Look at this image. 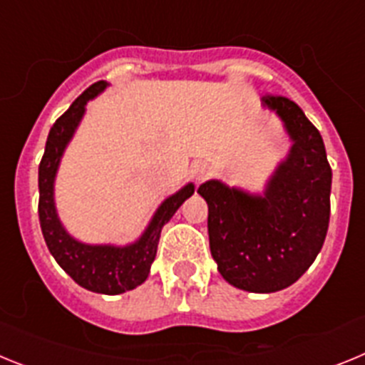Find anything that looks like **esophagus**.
Here are the masks:
<instances>
[{
  "label": "esophagus",
  "instance_id": "34e87169",
  "mask_svg": "<svg viewBox=\"0 0 365 365\" xmlns=\"http://www.w3.org/2000/svg\"><path fill=\"white\" fill-rule=\"evenodd\" d=\"M208 175H210V166H208L206 163H197L192 166V177L197 185L199 182H202Z\"/></svg>",
  "mask_w": 365,
  "mask_h": 365
}]
</instances>
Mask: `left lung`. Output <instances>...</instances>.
<instances>
[{
    "label": "left lung",
    "mask_w": 365,
    "mask_h": 365,
    "mask_svg": "<svg viewBox=\"0 0 365 365\" xmlns=\"http://www.w3.org/2000/svg\"><path fill=\"white\" fill-rule=\"evenodd\" d=\"M292 148L261 195L206 180L197 193L208 202V237L217 270L248 292H276L298 282L324 247L331 215V180L320 131L296 102L263 96Z\"/></svg>",
    "instance_id": "left-lung-1"
}]
</instances>
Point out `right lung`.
<instances>
[{
  "instance_id": "right-lung-1",
  "label": "right lung",
  "mask_w": 365,
  "mask_h": 365,
  "mask_svg": "<svg viewBox=\"0 0 365 365\" xmlns=\"http://www.w3.org/2000/svg\"><path fill=\"white\" fill-rule=\"evenodd\" d=\"M104 80L93 83L89 89L74 100L71 108L53 124L45 143L43 157L38 168V215H40L41 234L49 252L56 263L69 274L80 287L98 294H122L146 282L151 263L157 254L160 230L182 202L190 197L195 186L190 182L185 188L170 195L159 210L155 212L144 234L135 243L125 247L115 245H86L71 237L58 219L54 208V177L63 150L73 138L76 125L86 111V104L106 89Z\"/></svg>"
}]
</instances>
